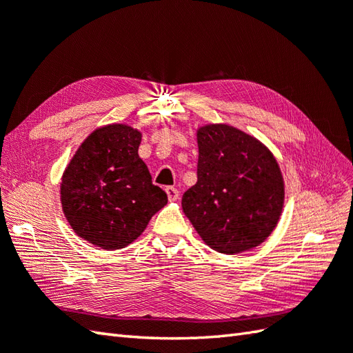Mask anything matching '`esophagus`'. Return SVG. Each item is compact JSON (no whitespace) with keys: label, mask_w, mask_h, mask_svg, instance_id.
Listing matches in <instances>:
<instances>
[{"label":"esophagus","mask_w":353,"mask_h":353,"mask_svg":"<svg viewBox=\"0 0 353 353\" xmlns=\"http://www.w3.org/2000/svg\"><path fill=\"white\" fill-rule=\"evenodd\" d=\"M165 191H167V196H168V199H170L171 201L177 200L179 196H181V192H179V190L174 188V186H168V188L165 190Z\"/></svg>","instance_id":"esophagus-1"}]
</instances>
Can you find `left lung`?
<instances>
[{
	"label": "left lung",
	"instance_id": "obj_1",
	"mask_svg": "<svg viewBox=\"0 0 353 353\" xmlns=\"http://www.w3.org/2000/svg\"><path fill=\"white\" fill-rule=\"evenodd\" d=\"M197 142V183L182 197L194 229L220 253L264 243L283 206V181L273 154L258 139L226 124L201 127Z\"/></svg>",
	"mask_w": 353,
	"mask_h": 353
}]
</instances>
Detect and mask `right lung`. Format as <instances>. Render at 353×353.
Returning <instances> with one entry per match:
<instances>
[{
	"label": "right lung",
	"mask_w": 353,
	"mask_h": 353,
	"mask_svg": "<svg viewBox=\"0 0 353 353\" xmlns=\"http://www.w3.org/2000/svg\"><path fill=\"white\" fill-rule=\"evenodd\" d=\"M141 133L124 124L97 129L66 167L61 200L79 236L101 249L137 239L168 197L138 154Z\"/></svg>",
	"instance_id": "1"
}]
</instances>
